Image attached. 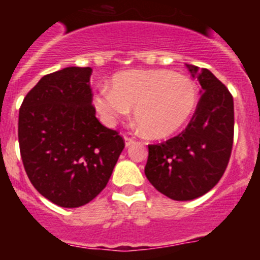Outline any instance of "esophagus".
<instances>
[{"label": "esophagus", "instance_id": "obj_1", "mask_svg": "<svg viewBox=\"0 0 260 260\" xmlns=\"http://www.w3.org/2000/svg\"><path fill=\"white\" fill-rule=\"evenodd\" d=\"M134 142H135L134 138L126 137V135H125V146L126 147H130V146H132V144H134Z\"/></svg>", "mask_w": 260, "mask_h": 260}]
</instances>
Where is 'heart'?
I'll use <instances>...</instances> for the list:
<instances>
[{"mask_svg": "<svg viewBox=\"0 0 260 260\" xmlns=\"http://www.w3.org/2000/svg\"><path fill=\"white\" fill-rule=\"evenodd\" d=\"M198 102L190 78L169 70H127L93 96V105L112 125L134 107V119L144 135L162 139L178 132L191 117Z\"/></svg>", "mask_w": 260, "mask_h": 260, "instance_id": "heart-1", "label": "heart"}]
</instances>
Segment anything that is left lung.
<instances>
[{
  "mask_svg": "<svg viewBox=\"0 0 260 260\" xmlns=\"http://www.w3.org/2000/svg\"><path fill=\"white\" fill-rule=\"evenodd\" d=\"M201 84V99L187 127L167 142L148 146L144 173L173 201H192L210 191L231 157L234 104L228 88L207 69L187 65Z\"/></svg>",
  "mask_w": 260,
  "mask_h": 260,
  "instance_id": "obj_1",
  "label": "left lung"
}]
</instances>
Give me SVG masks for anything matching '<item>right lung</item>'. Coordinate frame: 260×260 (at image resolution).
<instances>
[{
    "label": "right lung",
    "mask_w": 260,
    "mask_h": 260,
    "mask_svg": "<svg viewBox=\"0 0 260 260\" xmlns=\"http://www.w3.org/2000/svg\"><path fill=\"white\" fill-rule=\"evenodd\" d=\"M91 68L44 75L19 109L18 138L29 181L59 207L89 203L103 191L125 143L96 118Z\"/></svg>",
    "instance_id": "obj_1"
}]
</instances>
